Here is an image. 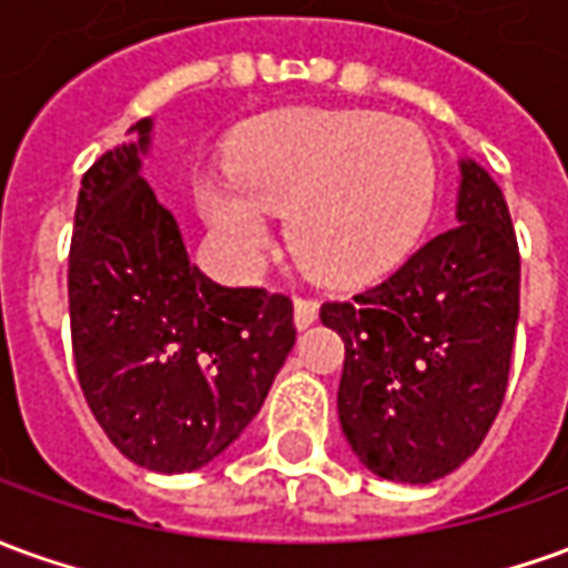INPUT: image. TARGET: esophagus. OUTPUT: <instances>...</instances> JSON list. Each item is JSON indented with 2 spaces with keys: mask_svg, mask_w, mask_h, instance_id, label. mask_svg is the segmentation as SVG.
<instances>
[{
  "mask_svg": "<svg viewBox=\"0 0 568 568\" xmlns=\"http://www.w3.org/2000/svg\"><path fill=\"white\" fill-rule=\"evenodd\" d=\"M320 320V304L311 297H295V325L297 328H311Z\"/></svg>",
  "mask_w": 568,
  "mask_h": 568,
  "instance_id": "34e87169",
  "label": "esophagus"
}]
</instances>
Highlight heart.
I'll return each instance as SVG.
<instances>
[{
  "instance_id": "heart-1",
  "label": "heart",
  "mask_w": 568,
  "mask_h": 568,
  "mask_svg": "<svg viewBox=\"0 0 568 568\" xmlns=\"http://www.w3.org/2000/svg\"><path fill=\"white\" fill-rule=\"evenodd\" d=\"M230 178L196 190L230 261L252 271L271 245V215H288L297 264L335 288L399 267L436 200L424 132L378 110L295 106L257 119L230 150Z\"/></svg>"
}]
</instances>
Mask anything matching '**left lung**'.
Listing matches in <instances>:
<instances>
[{
  "label": "left lung",
  "mask_w": 568,
  "mask_h": 568,
  "mask_svg": "<svg viewBox=\"0 0 568 568\" xmlns=\"http://www.w3.org/2000/svg\"><path fill=\"white\" fill-rule=\"evenodd\" d=\"M458 227L353 301L323 304L344 341L341 430L372 474L424 486L458 470L501 408L519 320L517 233L501 187L458 162Z\"/></svg>",
  "instance_id": "left-lung-1"
}]
</instances>
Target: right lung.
Returning <instances> with one entry per match:
<instances>
[{"label": "right lung", "mask_w": 568, "mask_h": 568, "mask_svg": "<svg viewBox=\"0 0 568 568\" xmlns=\"http://www.w3.org/2000/svg\"><path fill=\"white\" fill-rule=\"evenodd\" d=\"M82 178L70 245L79 384L129 462L190 474L252 424L295 347L292 301L227 288L190 264L181 227L144 181L153 119Z\"/></svg>", "instance_id": "add662e5"}]
</instances>
